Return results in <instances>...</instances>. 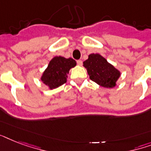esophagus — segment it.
Returning a JSON list of instances; mask_svg holds the SVG:
<instances>
[{
	"label": "esophagus",
	"mask_w": 151,
	"mask_h": 151,
	"mask_svg": "<svg viewBox=\"0 0 151 151\" xmlns=\"http://www.w3.org/2000/svg\"><path fill=\"white\" fill-rule=\"evenodd\" d=\"M77 63H78V66H81V65H82V61H81V60H78V61H77Z\"/></svg>",
	"instance_id": "esophagus-1"
}]
</instances>
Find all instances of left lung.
I'll return each mask as SVG.
<instances>
[{"label":"left lung","mask_w":151,"mask_h":151,"mask_svg":"<svg viewBox=\"0 0 151 151\" xmlns=\"http://www.w3.org/2000/svg\"><path fill=\"white\" fill-rule=\"evenodd\" d=\"M90 79L104 88H114L121 73L99 54H90L84 63Z\"/></svg>","instance_id":"1"}]
</instances>
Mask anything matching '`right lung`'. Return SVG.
I'll return each instance as SVG.
<instances>
[{"label":"right lung","instance_id":"1","mask_svg":"<svg viewBox=\"0 0 151 151\" xmlns=\"http://www.w3.org/2000/svg\"><path fill=\"white\" fill-rule=\"evenodd\" d=\"M76 64V61L72 58L54 57L44 71L41 80L45 85H48L50 89L56 88L66 82L69 70L74 67Z\"/></svg>","mask_w":151,"mask_h":151}]
</instances>
